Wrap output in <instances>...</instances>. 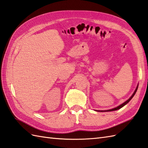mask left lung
<instances>
[{
  "label": "left lung",
  "instance_id": "1",
  "mask_svg": "<svg viewBox=\"0 0 148 148\" xmlns=\"http://www.w3.org/2000/svg\"><path fill=\"white\" fill-rule=\"evenodd\" d=\"M138 86H139V84H137V87H136V90H135L134 92V93L132 95L131 97H130L127 99V100L125 101V102H123L122 104L120 105L119 106H116V107H115V108H112V109H110V110H96V111H97V112H111V111H115V110H117L121 109V108L123 107V106H125V105L127 104L128 103H129L130 100H131V99L133 98L135 94H136V91H137V88H138Z\"/></svg>",
  "mask_w": 148,
  "mask_h": 148
}]
</instances>
